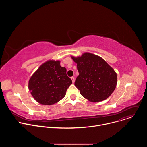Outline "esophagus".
I'll use <instances>...</instances> for the list:
<instances>
[{"instance_id": "esophagus-1", "label": "esophagus", "mask_w": 147, "mask_h": 147, "mask_svg": "<svg viewBox=\"0 0 147 147\" xmlns=\"http://www.w3.org/2000/svg\"><path fill=\"white\" fill-rule=\"evenodd\" d=\"M71 79L72 80V82L74 83V81H75V77H71Z\"/></svg>"}]
</instances>
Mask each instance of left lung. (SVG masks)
Masks as SVG:
<instances>
[{
	"instance_id": "8db88e82",
	"label": "left lung",
	"mask_w": 147,
	"mask_h": 147,
	"mask_svg": "<svg viewBox=\"0 0 147 147\" xmlns=\"http://www.w3.org/2000/svg\"><path fill=\"white\" fill-rule=\"evenodd\" d=\"M71 57L79 72L74 84L84 98L98 102L111 95L116 87L117 74L105 60L89 52Z\"/></svg>"
}]
</instances>
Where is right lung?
<instances>
[{
	"instance_id": "right-lung-1",
	"label": "right lung",
	"mask_w": 147,
	"mask_h": 147,
	"mask_svg": "<svg viewBox=\"0 0 147 147\" xmlns=\"http://www.w3.org/2000/svg\"><path fill=\"white\" fill-rule=\"evenodd\" d=\"M71 84V80L66 74V69L60 66V61L49 60L31 76L28 89L37 102L51 105L65 96Z\"/></svg>"
}]
</instances>
